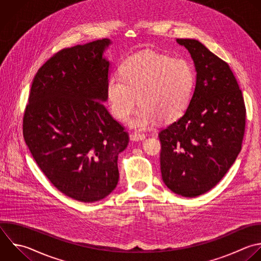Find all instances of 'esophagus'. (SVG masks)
Wrapping results in <instances>:
<instances>
[{"label":"esophagus","mask_w":261,"mask_h":261,"mask_svg":"<svg viewBox=\"0 0 261 261\" xmlns=\"http://www.w3.org/2000/svg\"><path fill=\"white\" fill-rule=\"evenodd\" d=\"M145 138H146V136L143 135V134H133V135H130V140L135 141V142L143 141V140H145Z\"/></svg>","instance_id":"34e87169"}]
</instances>
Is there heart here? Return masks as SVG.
I'll return each instance as SVG.
<instances>
[{"instance_id":"heart-1","label":"heart","mask_w":261,"mask_h":261,"mask_svg":"<svg viewBox=\"0 0 261 261\" xmlns=\"http://www.w3.org/2000/svg\"><path fill=\"white\" fill-rule=\"evenodd\" d=\"M195 85L191 64L181 58L156 53H140L125 59L120 75L112 73L106 86L109 109L118 120L129 121L133 128L145 130L158 119L168 123L186 111Z\"/></svg>"}]
</instances>
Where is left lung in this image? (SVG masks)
Listing matches in <instances>:
<instances>
[{
    "instance_id": "left-lung-1",
    "label": "left lung",
    "mask_w": 261,
    "mask_h": 261,
    "mask_svg": "<svg viewBox=\"0 0 261 261\" xmlns=\"http://www.w3.org/2000/svg\"><path fill=\"white\" fill-rule=\"evenodd\" d=\"M195 64L196 85L182 116L159 133L160 169L173 193L194 198L224 176L242 148L246 109L228 64L192 39H177Z\"/></svg>"
}]
</instances>
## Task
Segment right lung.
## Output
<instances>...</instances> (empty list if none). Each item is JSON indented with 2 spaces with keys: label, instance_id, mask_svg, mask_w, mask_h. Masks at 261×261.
<instances>
[{
  "label": "right lung",
  "instance_id": "add662e5",
  "mask_svg": "<svg viewBox=\"0 0 261 261\" xmlns=\"http://www.w3.org/2000/svg\"><path fill=\"white\" fill-rule=\"evenodd\" d=\"M109 39L66 48L37 72L23 137L37 164L64 195L96 202L117 186L118 154L128 134L104 106Z\"/></svg>",
  "mask_w": 261,
  "mask_h": 261
}]
</instances>
